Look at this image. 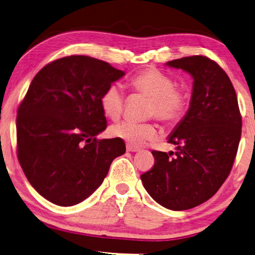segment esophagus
<instances>
[{"label":"esophagus","instance_id":"esophagus-1","mask_svg":"<svg viewBox=\"0 0 255 255\" xmlns=\"http://www.w3.org/2000/svg\"><path fill=\"white\" fill-rule=\"evenodd\" d=\"M140 149L139 147H136V146H133V144H130V143H128L127 144V150L128 151H138Z\"/></svg>","mask_w":255,"mask_h":255}]
</instances>
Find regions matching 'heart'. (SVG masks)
Listing matches in <instances>:
<instances>
[{"label":"heart","instance_id":"heart-1","mask_svg":"<svg viewBox=\"0 0 255 255\" xmlns=\"http://www.w3.org/2000/svg\"><path fill=\"white\" fill-rule=\"evenodd\" d=\"M128 88L133 93L149 98L147 105V117H155L165 127L173 128L185 119L189 108V95L185 89L175 85L173 77L157 68H146L135 73L128 80ZM100 106L105 115L111 120L122 116L127 98L119 84L112 83L100 96ZM115 138L128 143L140 144L155 138L156 125L151 122L135 123L124 121L111 128Z\"/></svg>","mask_w":255,"mask_h":255}]
</instances>
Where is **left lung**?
<instances>
[{"mask_svg":"<svg viewBox=\"0 0 255 255\" xmlns=\"http://www.w3.org/2000/svg\"><path fill=\"white\" fill-rule=\"evenodd\" d=\"M167 65L194 77L190 108L168 138L177 151L152 150L154 166L140 178L158 204L182 211L206 202L228 178L241 140L242 115L232 81L214 60L191 56Z\"/></svg>","mask_w":255,"mask_h":255,"instance_id":"obj_1","label":"left lung"}]
</instances>
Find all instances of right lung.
Returning a JSON list of instances; mask_svg holds the SVG:
<instances>
[{
    "mask_svg": "<svg viewBox=\"0 0 255 255\" xmlns=\"http://www.w3.org/2000/svg\"><path fill=\"white\" fill-rule=\"evenodd\" d=\"M123 75L75 54L49 62L33 78L17 111V157L30 185L53 204L88 198L125 152L122 139L96 138L107 127L101 93Z\"/></svg>",
    "mask_w": 255,
    "mask_h": 255,
    "instance_id": "obj_1",
    "label": "right lung"
}]
</instances>
